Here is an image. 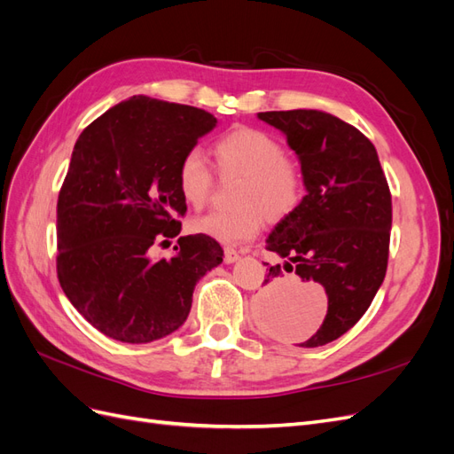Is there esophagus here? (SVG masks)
<instances>
[{
  "label": "esophagus",
  "mask_w": 454,
  "mask_h": 454,
  "mask_svg": "<svg viewBox=\"0 0 454 454\" xmlns=\"http://www.w3.org/2000/svg\"><path fill=\"white\" fill-rule=\"evenodd\" d=\"M240 255H239V252L235 250V248H225V252H223V261L225 263L229 265V263H235V261L239 259Z\"/></svg>",
  "instance_id": "obj_1"
}]
</instances>
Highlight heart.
<instances>
[{"mask_svg":"<svg viewBox=\"0 0 454 454\" xmlns=\"http://www.w3.org/2000/svg\"><path fill=\"white\" fill-rule=\"evenodd\" d=\"M219 174L240 176L235 206L231 212L195 215L189 229L227 246L248 242L259 235L265 219L270 223L292 217L307 193L301 164L286 157L284 144L272 134L240 127L214 144ZM177 189L191 206H202L214 187V170L199 147H191L177 162Z\"/></svg>","mask_w":454,"mask_h":454,"instance_id":"1","label":"heart"}]
</instances>
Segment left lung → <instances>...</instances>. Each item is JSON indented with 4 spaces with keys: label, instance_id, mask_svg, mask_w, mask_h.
I'll return each instance as SVG.
<instances>
[{
    "label": "left lung",
    "instance_id": "left-lung-1",
    "mask_svg": "<svg viewBox=\"0 0 454 454\" xmlns=\"http://www.w3.org/2000/svg\"><path fill=\"white\" fill-rule=\"evenodd\" d=\"M257 117L286 134L305 172L307 195L267 239V250L287 261L267 269L255 316L269 332H284L292 324V284L318 282L327 294V314L299 347H322L362 318L387 274L388 182L375 145L335 115L292 109Z\"/></svg>",
    "mask_w": 454,
    "mask_h": 454
}]
</instances>
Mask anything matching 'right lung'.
<instances>
[{
    "instance_id": "add662e5",
    "label": "right lung",
    "mask_w": 454,
    "mask_h": 454,
    "mask_svg": "<svg viewBox=\"0 0 454 454\" xmlns=\"http://www.w3.org/2000/svg\"><path fill=\"white\" fill-rule=\"evenodd\" d=\"M204 109L147 96L109 107L81 132L57 204V272L83 318L115 340L142 345L189 316L195 284L223 261L214 239L189 235L170 259L157 240L180 235L187 204L177 162L215 127Z\"/></svg>"
}]
</instances>
